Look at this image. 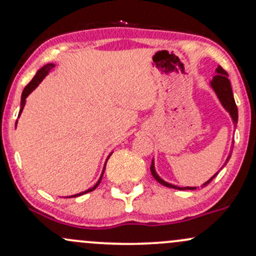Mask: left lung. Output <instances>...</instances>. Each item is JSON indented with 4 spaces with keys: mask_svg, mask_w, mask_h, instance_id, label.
Here are the masks:
<instances>
[{
    "mask_svg": "<svg viewBox=\"0 0 256 256\" xmlns=\"http://www.w3.org/2000/svg\"><path fill=\"white\" fill-rule=\"evenodd\" d=\"M216 71H217V74L214 77V80H211V86H212V88H214V92H216L217 96H218V99L220 100V103H222V106H224V109L230 114V116H232L233 122H234V126H236V122H238V109H236V106L234 96H233V92H232V87H230V80H228V74H227V71H224V70H223L220 66H218V68H217ZM230 154L228 156L226 163L230 160ZM150 173H152L153 178H154V179L157 180L160 184L164 185V186L173 188V189H178V190H195L196 189V188H190V186L179 188V186H176V185H172V184H169V182H164V180L160 179V178L158 176V174L156 173L153 160H152V164H150ZM216 176L217 174H214V176H212L208 182H206L205 184H204V186L208 184V182H211V180L214 179Z\"/></svg>",
    "mask_w": 256,
    "mask_h": 256,
    "instance_id": "8db88e82",
    "label": "left lung"
}]
</instances>
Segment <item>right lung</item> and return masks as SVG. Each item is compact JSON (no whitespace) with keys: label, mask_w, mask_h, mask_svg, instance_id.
<instances>
[{"label":"right lung","mask_w":256,"mask_h":256,"mask_svg":"<svg viewBox=\"0 0 256 256\" xmlns=\"http://www.w3.org/2000/svg\"><path fill=\"white\" fill-rule=\"evenodd\" d=\"M52 67H55V64H45V66H42V68H40L39 71L36 72V76H34V78L30 82L28 83V84L26 86V88H24V90H23V93H22V100H20V106H20V115L22 110H23L24 104H26V96H28L29 94H30L32 92H33L34 90H36V88L38 87V84H39V83L42 82V80H44V77L46 76L48 74H49V71H50L51 68H52ZM104 169H106V166H104ZM104 169H103V173H102V176H100V179L98 180V182H96V184L94 185L93 188H90V189L86 190V192H83L77 194V195H72V196H70V198H76V196H80V195H83V194H87V192H93V190L96 189V188L98 186L99 184H100L102 178H103V174H104Z\"/></svg>","instance_id":"1"}]
</instances>
